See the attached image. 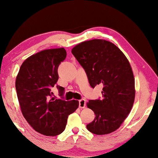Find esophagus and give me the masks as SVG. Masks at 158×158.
Listing matches in <instances>:
<instances>
[{
  "mask_svg": "<svg viewBox=\"0 0 158 158\" xmlns=\"http://www.w3.org/2000/svg\"><path fill=\"white\" fill-rule=\"evenodd\" d=\"M86 106V101L85 99L79 100V107L80 108H84Z\"/></svg>",
  "mask_w": 158,
  "mask_h": 158,
  "instance_id": "esophagus-1",
  "label": "esophagus"
}]
</instances>
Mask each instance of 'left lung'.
Returning a JSON list of instances; mask_svg holds the SVG:
<instances>
[{
	"label": "left lung",
	"mask_w": 158,
	"mask_h": 158,
	"mask_svg": "<svg viewBox=\"0 0 158 158\" xmlns=\"http://www.w3.org/2000/svg\"><path fill=\"white\" fill-rule=\"evenodd\" d=\"M71 52L85 70L90 86L103 85L102 99L87 102L95 115L87 129L95 135L115 131L135 101V78L128 60L115 44L102 39L84 41Z\"/></svg>",
	"instance_id": "8db88e82"
}]
</instances>
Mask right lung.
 I'll use <instances>...</instances> for the list:
<instances>
[{
	"label": "right lung",
	"mask_w": 158,
	"mask_h": 158,
	"mask_svg": "<svg viewBox=\"0 0 158 158\" xmlns=\"http://www.w3.org/2000/svg\"><path fill=\"white\" fill-rule=\"evenodd\" d=\"M66 55L64 48L43 50L32 55L22 63L15 80L23 115L36 132L46 136L62 133L68 115L79 106L78 100L65 101L52 97L51 89L58 80V65ZM57 88L61 96L64 88Z\"/></svg>",
	"instance_id": "obj_1"
}]
</instances>
